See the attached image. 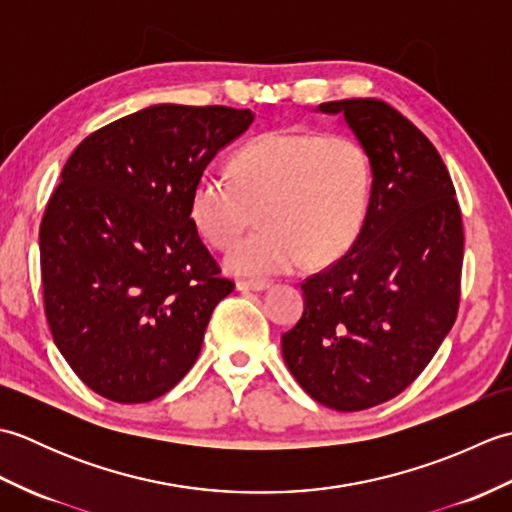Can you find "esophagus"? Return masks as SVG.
I'll return each mask as SVG.
<instances>
[{
  "label": "esophagus",
  "instance_id": "1",
  "mask_svg": "<svg viewBox=\"0 0 512 512\" xmlns=\"http://www.w3.org/2000/svg\"><path fill=\"white\" fill-rule=\"evenodd\" d=\"M268 288H270V284L264 279H242V281H237L239 292H264Z\"/></svg>",
  "mask_w": 512,
  "mask_h": 512
}]
</instances>
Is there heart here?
<instances>
[{
  "mask_svg": "<svg viewBox=\"0 0 512 512\" xmlns=\"http://www.w3.org/2000/svg\"><path fill=\"white\" fill-rule=\"evenodd\" d=\"M231 177L204 171L189 200L191 222L215 248H228L253 222L262 228L226 255L242 277L330 262L361 231L372 169L363 145L345 134L277 129L255 136L231 160Z\"/></svg>",
  "mask_w": 512,
  "mask_h": 512,
  "instance_id": "obj_1",
  "label": "heart"
}]
</instances>
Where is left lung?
Instances as JSON below:
<instances>
[{
	"label": "left lung",
	"instance_id": "left-lung-1",
	"mask_svg": "<svg viewBox=\"0 0 512 512\" xmlns=\"http://www.w3.org/2000/svg\"><path fill=\"white\" fill-rule=\"evenodd\" d=\"M372 169L352 248L301 284L303 317L281 336L297 383L321 405L361 411L398 396L429 365L460 306L462 215L438 149L376 99L330 101Z\"/></svg>",
	"mask_w": 512,
	"mask_h": 512
}]
</instances>
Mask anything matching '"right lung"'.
Here are the masks:
<instances>
[{
	"instance_id": "obj_1",
	"label": "right lung",
	"mask_w": 512,
	"mask_h": 512,
	"mask_svg": "<svg viewBox=\"0 0 512 512\" xmlns=\"http://www.w3.org/2000/svg\"><path fill=\"white\" fill-rule=\"evenodd\" d=\"M255 114L160 103L72 151L39 228L54 345L85 385L134 405L176 387L202 350L220 277L189 200L215 154Z\"/></svg>"
}]
</instances>
